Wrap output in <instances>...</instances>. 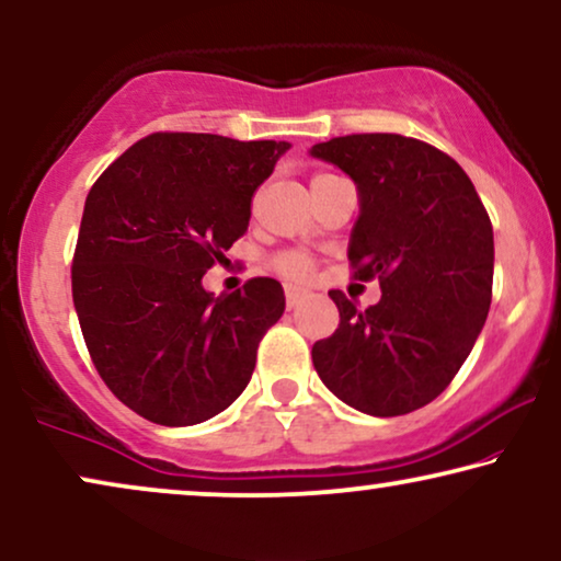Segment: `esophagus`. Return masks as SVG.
Segmentation results:
<instances>
[{
  "instance_id": "esophagus-1",
  "label": "esophagus",
  "mask_w": 561,
  "mask_h": 561,
  "mask_svg": "<svg viewBox=\"0 0 561 561\" xmlns=\"http://www.w3.org/2000/svg\"><path fill=\"white\" fill-rule=\"evenodd\" d=\"M285 295H287V308H295V305L300 302L302 297L308 295V293H305V289H300V287H293V285H289V287L285 289Z\"/></svg>"
}]
</instances>
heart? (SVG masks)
I'll return each instance as SVG.
<instances>
[{
	"label": "heart",
	"mask_w": 561,
	"mask_h": 561,
	"mask_svg": "<svg viewBox=\"0 0 561 561\" xmlns=\"http://www.w3.org/2000/svg\"><path fill=\"white\" fill-rule=\"evenodd\" d=\"M274 266L285 276H289V279H308L312 272L310 259L302 256V253H279L274 259Z\"/></svg>",
	"instance_id": "heart-1"
}]
</instances>
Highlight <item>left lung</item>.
<instances>
[{
    "mask_svg": "<svg viewBox=\"0 0 561 561\" xmlns=\"http://www.w3.org/2000/svg\"><path fill=\"white\" fill-rule=\"evenodd\" d=\"M310 153L354 179L362 213L348 261L356 279L382 287L367 310L328 293L341 323L312 346V364L362 413H413L449 387L488 320L490 215L465 169L417 138L356 133Z\"/></svg>",
    "mask_w": 561,
    "mask_h": 561,
    "instance_id": "1",
    "label": "left lung"
}]
</instances>
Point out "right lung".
<instances>
[{
    "mask_svg": "<svg viewBox=\"0 0 561 561\" xmlns=\"http://www.w3.org/2000/svg\"><path fill=\"white\" fill-rule=\"evenodd\" d=\"M285 140L153 133L87 194L71 293L112 394L159 425H194L245 390L264 333L285 312L276 279L215 297L207 268L249 230L251 197Z\"/></svg>",
    "mask_w": 561,
    "mask_h": 561,
    "instance_id": "1",
    "label": "right lung"
}]
</instances>
